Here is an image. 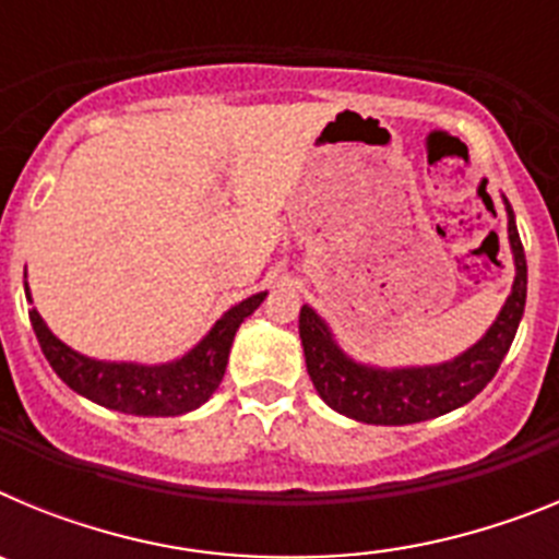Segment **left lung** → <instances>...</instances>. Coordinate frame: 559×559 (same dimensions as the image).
I'll return each instance as SVG.
<instances>
[{
  "label": "left lung",
  "instance_id": "8db88e82",
  "mask_svg": "<svg viewBox=\"0 0 559 559\" xmlns=\"http://www.w3.org/2000/svg\"><path fill=\"white\" fill-rule=\"evenodd\" d=\"M507 204V235H510L515 283L492 328L453 360L437 367L380 369L358 364L335 344L333 333L313 308L299 310V338L305 364L319 397L338 414L369 426H412L423 419L442 417L471 403L501 367L521 324L526 305V254L515 226V212Z\"/></svg>",
  "mask_w": 559,
  "mask_h": 559
}]
</instances>
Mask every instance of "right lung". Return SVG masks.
Segmentation results:
<instances>
[{"label":"right lung","mask_w":559,"mask_h":559,"mask_svg":"<svg viewBox=\"0 0 559 559\" xmlns=\"http://www.w3.org/2000/svg\"><path fill=\"white\" fill-rule=\"evenodd\" d=\"M24 294L29 299L27 285H24ZM263 299L265 290L226 310L215 322V328L190 353L181 355L179 360H170V364H159V367L86 358V355L67 347L61 338H56L36 308L29 310V322H33V330H36V338L41 344V353L47 355L49 367L56 369L58 378L72 392L83 394L97 406L114 408V412L122 414L179 417V414L204 406L212 392L221 386L237 328L243 324L246 316L260 308Z\"/></svg>","instance_id":"obj_1"}]
</instances>
